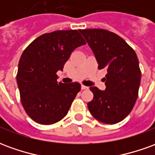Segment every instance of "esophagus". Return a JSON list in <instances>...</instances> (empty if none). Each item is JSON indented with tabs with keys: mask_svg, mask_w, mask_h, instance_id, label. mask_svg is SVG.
Segmentation results:
<instances>
[{
	"mask_svg": "<svg viewBox=\"0 0 155 155\" xmlns=\"http://www.w3.org/2000/svg\"><path fill=\"white\" fill-rule=\"evenodd\" d=\"M88 89H89L88 86H85V85H84V84H82V85H81V90H88Z\"/></svg>",
	"mask_w": 155,
	"mask_h": 155,
	"instance_id": "1",
	"label": "esophagus"
}]
</instances>
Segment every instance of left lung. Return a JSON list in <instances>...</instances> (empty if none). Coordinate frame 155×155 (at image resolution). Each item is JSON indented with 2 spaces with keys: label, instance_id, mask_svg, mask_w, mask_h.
I'll return each mask as SVG.
<instances>
[{
  "label": "left lung",
  "instance_id": "1",
  "mask_svg": "<svg viewBox=\"0 0 155 155\" xmlns=\"http://www.w3.org/2000/svg\"><path fill=\"white\" fill-rule=\"evenodd\" d=\"M92 49L98 69L105 68V91L91 87L94 98L88 103L94 119L114 124L126 118L139 95L141 71L133 48L114 32L104 29L80 30Z\"/></svg>",
  "mask_w": 155,
  "mask_h": 155
}]
</instances>
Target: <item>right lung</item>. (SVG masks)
<instances>
[{
	"label": "right lung",
	"instance_id": "obj_1",
	"mask_svg": "<svg viewBox=\"0 0 155 155\" xmlns=\"http://www.w3.org/2000/svg\"><path fill=\"white\" fill-rule=\"evenodd\" d=\"M84 44L77 30L56 31L37 37L23 51L16 81L22 106L36 123L52 124L67 114L81 84L58 83L56 72Z\"/></svg>",
	"mask_w": 155,
	"mask_h": 155
}]
</instances>
